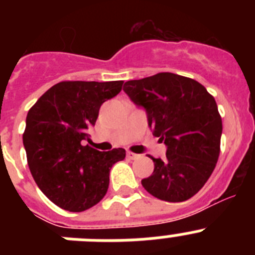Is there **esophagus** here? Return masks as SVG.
<instances>
[{
    "label": "esophagus",
    "mask_w": 255,
    "mask_h": 255,
    "mask_svg": "<svg viewBox=\"0 0 255 255\" xmlns=\"http://www.w3.org/2000/svg\"><path fill=\"white\" fill-rule=\"evenodd\" d=\"M128 157H129V158H131V159H136V158H139V157H140V155L136 154V153L128 152Z\"/></svg>",
    "instance_id": "obj_1"
}]
</instances>
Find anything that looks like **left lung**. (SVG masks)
I'll return each instance as SVG.
<instances>
[{"mask_svg": "<svg viewBox=\"0 0 255 255\" xmlns=\"http://www.w3.org/2000/svg\"><path fill=\"white\" fill-rule=\"evenodd\" d=\"M124 92L145 110L153 135L167 147L163 161L150 157L154 170L141 180L143 188L166 202L190 199L220 155L222 120L215 98L197 80L172 73L129 80Z\"/></svg>", "mask_w": 255, "mask_h": 255, "instance_id": "obj_1", "label": "left lung"}]
</instances>
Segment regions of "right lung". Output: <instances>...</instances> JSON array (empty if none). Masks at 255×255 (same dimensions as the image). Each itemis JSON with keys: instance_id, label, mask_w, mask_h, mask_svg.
Returning <instances> with one entry per match:
<instances>
[{"instance_id": "right-lung-1", "label": "right lung", "mask_w": 255, "mask_h": 255, "mask_svg": "<svg viewBox=\"0 0 255 255\" xmlns=\"http://www.w3.org/2000/svg\"><path fill=\"white\" fill-rule=\"evenodd\" d=\"M117 82H61L49 88L26 116L22 143L29 170L51 202L69 212L96 206L107 193L110 171L125 158L123 148L89 147L103 102L123 89Z\"/></svg>"}]
</instances>
